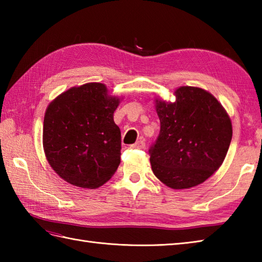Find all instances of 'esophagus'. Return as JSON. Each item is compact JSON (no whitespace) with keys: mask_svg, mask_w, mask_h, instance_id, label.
<instances>
[{"mask_svg":"<svg viewBox=\"0 0 262 262\" xmlns=\"http://www.w3.org/2000/svg\"><path fill=\"white\" fill-rule=\"evenodd\" d=\"M132 149H143L145 148V143L143 141H137L135 144H132L130 145Z\"/></svg>","mask_w":262,"mask_h":262,"instance_id":"esophagus-1","label":"esophagus"}]
</instances>
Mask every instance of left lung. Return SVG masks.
<instances>
[{
  "instance_id": "1",
  "label": "left lung",
  "mask_w": 262,
  "mask_h": 262,
  "mask_svg": "<svg viewBox=\"0 0 262 262\" xmlns=\"http://www.w3.org/2000/svg\"><path fill=\"white\" fill-rule=\"evenodd\" d=\"M176 101L155 99L160 134L149 148L153 173L172 189L198 186L220 169L232 140V122L204 89L180 86Z\"/></svg>"
}]
</instances>
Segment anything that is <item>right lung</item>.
<instances>
[{
    "mask_svg": "<svg viewBox=\"0 0 262 262\" xmlns=\"http://www.w3.org/2000/svg\"><path fill=\"white\" fill-rule=\"evenodd\" d=\"M120 98L102 83L73 86L46 109L42 145L53 170L71 185L96 189L120 163L121 134L114 121Z\"/></svg>",
    "mask_w": 262,
    "mask_h": 262,
    "instance_id": "obj_1",
    "label": "right lung"
}]
</instances>
